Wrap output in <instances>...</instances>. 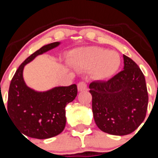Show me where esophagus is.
I'll use <instances>...</instances> for the list:
<instances>
[{"label": "esophagus", "instance_id": "esophagus-1", "mask_svg": "<svg viewBox=\"0 0 158 158\" xmlns=\"http://www.w3.org/2000/svg\"><path fill=\"white\" fill-rule=\"evenodd\" d=\"M77 89L79 92H83L87 90V84L85 81H80L77 84Z\"/></svg>", "mask_w": 158, "mask_h": 158}]
</instances>
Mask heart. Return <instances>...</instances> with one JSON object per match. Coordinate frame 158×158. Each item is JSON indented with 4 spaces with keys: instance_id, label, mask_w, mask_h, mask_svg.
<instances>
[{
    "instance_id": "heart-1",
    "label": "heart",
    "mask_w": 158,
    "mask_h": 158,
    "mask_svg": "<svg viewBox=\"0 0 158 158\" xmlns=\"http://www.w3.org/2000/svg\"><path fill=\"white\" fill-rule=\"evenodd\" d=\"M70 63L77 69L90 70L96 80H105L116 73L121 65L118 52L98 47L78 49L70 59Z\"/></svg>"
}]
</instances>
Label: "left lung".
<instances>
[{
	"label": "left lung",
	"instance_id": "obj_1",
	"mask_svg": "<svg viewBox=\"0 0 158 158\" xmlns=\"http://www.w3.org/2000/svg\"><path fill=\"white\" fill-rule=\"evenodd\" d=\"M123 69L107 81L89 85L96 124L113 135H127L139 127L146 118L148 93L142 70L123 54Z\"/></svg>",
	"mask_w": 158,
	"mask_h": 158
}]
</instances>
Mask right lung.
<instances>
[{"mask_svg":"<svg viewBox=\"0 0 158 158\" xmlns=\"http://www.w3.org/2000/svg\"><path fill=\"white\" fill-rule=\"evenodd\" d=\"M58 45V42L50 43L31 54L19 65L11 81L7 113L21 134L30 138L46 139L62 133L66 122L65 106L77 94L75 84L38 93L27 87L23 81L24 65L37 55Z\"/></svg>","mask_w":158,"mask_h":158,"instance_id":"right-lung-1","label":"right lung"}]
</instances>
